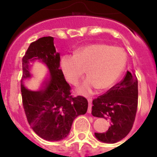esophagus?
Returning a JSON list of instances; mask_svg holds the SVG:
<instances>
[{
  "label": "esophagus",
  "mask_w": 157,
  "mask_h": 157,
  "mask_svg": "<svg viewBox=\"0 0 157 157\" xmlns=\"http://www.w3.org/2000/svg\"><path fill=\"white\" fill-rule=\"evenodd\" d=\"M87 100H88V102H89V109H88V112L91 113V103H92V98H91V97H89Z\"/></svg>",
  "instance_id": "obj_1"
}]
</instances>
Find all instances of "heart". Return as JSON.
Listing matches in <instances>:
<instances>
[{"label": "heart", "instance_id": "heart-1", "mask_svg": "<svg viewBox=\"0 0 157 157\" xmlns=\"http://www.w3.org/2000/svg\"><path fill=\"white\" fill-rule=\"evenodd\" d=\"M126 63V53L119 46L105 44H91L74 51L60 59V68L68 82L76 85L84 74L88 77L77 87V91L89 95L96 89L107 90L117 80Z\"/></svg>", "mask_w": 157, "mask_h": 157}]
</instances>
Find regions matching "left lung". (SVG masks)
Segmentation results:
<instances>
[{
  "label": "left lung",
  "mask_w": 157,
  "mask_h": 157,
  "mask_svg": "<svg viewBox=\"0 0 157 157\" xmlns=\"http://www.w3.org/2000/svg\"><path fill=\"white\" fill-rule=\"evenodd\" d=\"M94 117L109 120L111 126L105 133H95L100 141L115 143L125 138L132 128L138 105V80L128 71L124 78L105 94L92 102Z\"/></svg>",
  "instance_id": "left-lung-1"
}]
</instances>
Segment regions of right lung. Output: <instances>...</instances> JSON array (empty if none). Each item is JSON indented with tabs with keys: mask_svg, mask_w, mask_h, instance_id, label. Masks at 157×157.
Here are the masks:
<instances>
[{
	"mask_svg": "<svg viewBox=\"0 0 157 157\" xmlns=\"http://www.w3.org/2000/svg\"><path fill=\"white\" fill-rule=\"evenodd\" d=\"M36 60L46 65L48 77L38 89L32 90L26 86L31 78V63ZM60 62V53L50 36L32 43L22 59L21 94L27 121L40 137L48 141L66 138L74 120L88 109L85 97L71 96V87L59 68Z\"/></svg>",
	"mask_w": 157,
	"mask_h": 157,
	"instance_id": "add662e5",
	"label": "right lung"
}]
</instances>
